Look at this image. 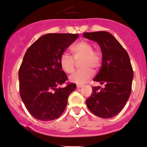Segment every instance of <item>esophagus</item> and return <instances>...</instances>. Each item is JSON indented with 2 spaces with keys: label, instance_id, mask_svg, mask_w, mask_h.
I'll return each mask as SVG.
<instances>
[{
  "label": "esophagus",
  "instance_id": "obj_1",
  "mask_svg": "<svg viewBox=\"0 0 147 147\" xmlns=\"http://www.w3.org/2000/svg\"><path fill=\"white\" fill-rule=\"evenodd\" d=\"M83 86V85L77 84V88H81V87H82Z\"/></svg>",
  "mask_w": 147,
  "mask_h": 147
}]
</instances>
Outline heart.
Returning a JSON list of instances; mask_svg holds the SVG:
<instances>
[{"mask_svg":"<svg viewBox=\"0 0 147 147\" xmlns=\"http://www.w3.org/2000/svg\"><path fill=\"white\" fill-rule=\"evenodd\" d=\"M72 57L68 53H63L60 59L62 69L67 74L75 70L76 62H79V70L70 77L72 82L83 84L92 77L101 66L102 54L99 49H94L92 42L85 40L77 42L71 47Z\"/></svg>","mask_w":147,"mask_h":147,"instance_id":"obj_1","label":"heart"}]
</instances>
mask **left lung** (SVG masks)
<instances>
[{
	"label": "left lung",
	"instance_id": "8db88e82",
	"mask_svg": "<svg viewBox=\"0 0 147 147\" xmlns=\"http://www.w3.org/2000/svg\"><path fill=\"white\" fill-rule=\"evenodd\" d=\"M83 36L97 42L102 53V66L94 81L104 87H93L87 106L96 116L111 118L122 110L130 96L134 71L129 57L111 33L84 32Z\"/></svg>",
	"mask_w": 147,
	"mask_h": 147
}]
</instances>
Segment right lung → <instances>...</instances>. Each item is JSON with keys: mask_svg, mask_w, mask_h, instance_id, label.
Returning <instances> with one entry per match:
<instances>
[{"mask_svg": "<svg viewBox=\"0 0 147 147\" xmlns=\"http://www.w3.org/2000/svg\"><path fill=\"white\" fill-rule=\"evenodd\" d=\"M79 34L51 33L40 36L27 49L19 69L20 94L26 108L36 119L49 121L64 112L75 83H67L60 59Z\"/></svg>", "mask_w": 147, "mask_h": 147, "instance_id": "obj_1", "label": "right lung"}]
</instances>
